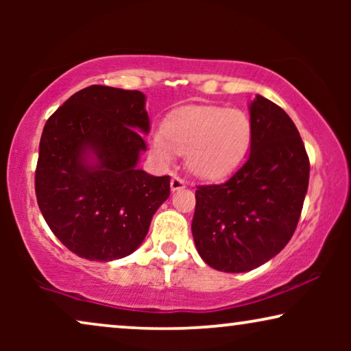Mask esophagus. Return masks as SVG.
Masks as SVG:
<instances>
[{"label": "esophagus", "mask_w": 351, "mask_h": 351, "mask_svg": "<svg viewBox=\"0 0 351 351\" xmlns=\"http://www.w3.org/2000/svg\"><path fill=\"white\" fill-rule=\"evenodd\" d=\"M182 189H185V180L180 179V177H177V176L172 177V179H171V190L172 191H179Z\"/></svg>", "instance_id": "1"}]
</instances>
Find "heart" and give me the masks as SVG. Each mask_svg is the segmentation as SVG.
Masks as SVG:
<instances>
[{
    "label": "heart",
    "instance_id": "obj_1",
    "mask_svg": "<svg viewBox=\"0 0 351 351\" xmlns=\"http://www.w3.org/2000/svg\"><path fill=\"white\" fill-rule=\"evenodd\" d=\"M252 138V123L239 108L190 105L166 119L152 134V155L171 166L185 153V165L201 179H222L237 169Z\"/></svg>",
    "mask_w": 351,
    "mask_h": 351
}]
</instances>
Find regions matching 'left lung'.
<instances>
[{
    "label": "left lung",
    "instance_id": "1",
    "mask_svg": "<svg viewBox=\"0 0 351 351\" xmlns=\"http://www.w3.org/2000/svg\"><path fill=\"white\" fill-rule=\"evenodd\" d=\"M251 153L227 182L199 185L191 233L219 271L263 265L289 243L308 189L310 161L285 110L262 95L249 105Z\"/></svg>",
    "mask_w": 351,
    "mask_h": 351
}]
</instances>
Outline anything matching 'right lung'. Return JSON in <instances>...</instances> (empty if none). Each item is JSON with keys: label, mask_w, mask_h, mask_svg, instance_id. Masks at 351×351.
Here are the masks:
<instances>
[{"label": "right lung", "mask_w": 351, "mask_h": 351, "mask_svg": "<svg viewBox=\"0 0 351 351\" xmlns=\"http://www.w3.org/2000/svg\"><path fill=\"white\" fill-rule=\"evenodd\" d=\"M150 131L145 95L89 86L47 119L35 191L52 233L76 256L110 262L145 239L153 214L169 198L171 177L138 169Z\"/></svg>", "instance_id": "1"}]
</instances>
